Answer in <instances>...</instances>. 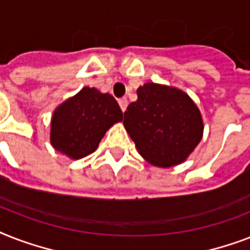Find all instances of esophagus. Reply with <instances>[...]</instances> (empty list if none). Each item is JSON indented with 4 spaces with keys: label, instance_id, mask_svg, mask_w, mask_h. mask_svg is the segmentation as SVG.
Returning <instances> with one entry per match:
<instances>
[{
    "label": "esophagus",
    "instance_id": "1",
    "mask_svg": "<svg viewBox=\"0 0 250 250\" xmlns=\"http://www.w3.org/2000/svg\"><path fill=\"white\" fill-rule=\"evenodd\" d=\"M118 102H119V106H121L122 111L125 113V109H127V106H128V101H127V98H125V97L121 98V100H119V101H118Z\"/></svg>",
    "mask_w": 250,
    "mask_h": 250
}]
</instances>
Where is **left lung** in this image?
<instances>
[{
  "label": "left lung",
  "mask_w": 250,
  "mask_h": 250,
  "mask_svg": "<svg viewBox=\"0 0 250 250\" xmlns=\"http://www.w3.org/2000/svg\"><path fill=\"white\" fill-rule=\"evenodd\" d=\"M123 125L141 156L160 167L184 162L204 132L201 113L189 96L156 83L137 88V101L128 105Z\"/></svg>",
  "instance_id": "1"
}]
</instances>
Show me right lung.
<instances>
[{
    "label": "right lung",
    "instance_id": "add662e5",
    "mask_svg": "<svg viewBox=\"0 0 250 250\" xmlns=\"http://www.w3.org/2000/svg\"><path fill=\"white\" fill-rule=\"evenodd\" d=\"M122 121L123 113L111 94L84 86L54 110L50 144L62 154L80 160L93 153L106 131Z\"/></svg>",
    "mask_w": 250,
    "mask_h": 250
}]
</instances>
